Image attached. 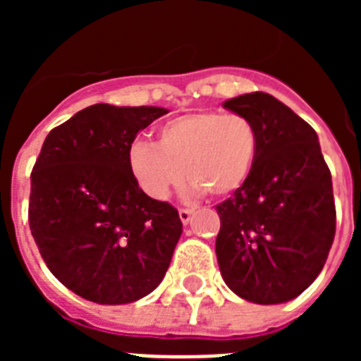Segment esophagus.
<instances>
[{
  "label": "esophagus",
  "mask_w": 361,
  "mask_h": 361,
  "mask_svg": "<svg viewBox=\"0 0 361 361\" xmlns=\"http://www.w3.org/2000/svg\"><path fill=\"white\" fill-rule=\"evenodd\" d=\"M191 215H193V208H180V209H178V216H180V220H183V224H188V222H190Z\"/></svg>",
  "instance_id": "esophagus-1"
}]
</instances>
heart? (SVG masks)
Wrapping results in <instances>:
<instances>
[{
  "instance_id": "1",
  "label": "heart",
  "mask_w": 361,
  "mask_h": 361,
  "mask_svg": "<svg viewBox=\"0 0 361 361\" xmlns=\"http://www.w3.org/2000/svg\"><path fill=\"white\" fill-rule=\"evenodd\" d=\"M258 142L257 126L245 116L193 111L162 124L157 142L133 141L128 166L139 188L155 200H164L186 177L193 191L224 197L247 183Z\"/></svg>"
}]
</instances>
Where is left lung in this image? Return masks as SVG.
<instances>
[{
    "instance_id": "1",
    "label": "left lung",
    "mask_w": 361,
    "mask_h": 361,
    "mask_svg": "<svg viewBox=\"0 0 361 361\" xmlns=\"http://www.w3.org/2000/svg\"><path fill=\"white\" fill-rule=\"evenodd\" d=\"M224 108L253 121L260 142L247 183L216 206L220 275L247 302H289L320 275L333 245L331 171L317 132L273 95H238Z\"/></svg>"
}]
</instances>
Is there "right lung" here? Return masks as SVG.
Listing matches in <instances>:
<instances>
[{"instance_id":"obj_1","label":"right lung","mask_w":361,"mask_h":361,"mask_svg":"<svg viewBox=\"0 0 361 361\" xmlns=\"http://www.w3.org/2000/svg\"><path fill=\"white\" fill-rule=\"evenodd\" d=\"M159 106L92 104L47 135L30 175L28 224L63 286L95 304L149 295L170 267L183 222L148 197L128 166L137 133Z\"/></svg>"}]
</instances>
